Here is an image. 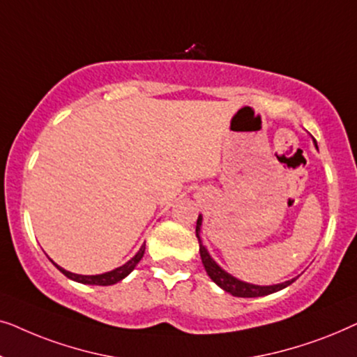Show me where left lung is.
Instances as JSON below:
<instances>
[{
	"label": "left lung",
	"mask_w": 357,
	"mask_h": 357,
	"mask_svg": "<svg viewBox=\"0 0 357 357\" xmlns=\"http://www.w3.org/2000/svg\"><path fill=\"white\" fill-rule=\"evenodd\" d=\"M202 222H203V216L199 214L198 221H197V237L199 242V257H202L203 266H204V270H206L208 276L211 278V280L216 282L221 289L229 292V294H232L236 297H261V296H268V294H273V292L284 289V287H287L296 281V278H294V280L280 282V284L258 286V284H250V282L237 280V278L232 276L231 273L222 270V268L213 260V257L209 255L208 248L203 245L202 237H199V232H202Z\"/></svg>",
	"instance_id": "8db88e82"
}]
</instances>
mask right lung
Returning <instances> with one entry per match:
<instances>
[{"mask_svg":"<svg viewBox=\"0 0 357 357\" xmlns=\"http://www.w3.org/2000/svg\"><path fill=\"white\" fill-rule=\"evenodd\" d=\"M144 250H146V242L141 245V248L138 252H136V255L131 258L125 263V265H121L119 268H115V270L112 271H107V273H102V275H76V273H71V271H66L65 268L58 266L56 268L60 270L63 275L66 278H70V280L76 281V282H81V284H92V286H112V284H116V282L123 280L130 275L131 271L135 270V266L138 265L141 258L144 255Z\"/></svg>","mask_w":357,"mask_h":357,"instance_id":"right-lung-1","label":"right lung"}]
</instances>
